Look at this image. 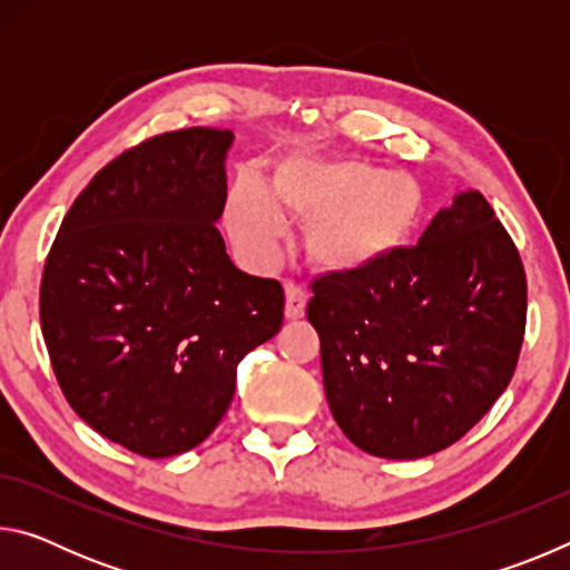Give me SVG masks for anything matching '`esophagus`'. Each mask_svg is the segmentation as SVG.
Returning a JSON list of instances; mask_svg holds the SVG:
<instances>
[{"label": "esophagus", "instance_id": "obj_1", "mask_svg": "<svg viewBox=\"0 0 570 570\" xmlns=\"http://www.w3.org/2000/svg\"><path fill=\"white\" fill-rule=\"evenodd\" d=\"M306 302H308V296H306L302 286L286 284V320L288 322L302 320L304 312H306Z\"/></svg>", "mask_w": 570, "mask_h": 570}]
</instances>
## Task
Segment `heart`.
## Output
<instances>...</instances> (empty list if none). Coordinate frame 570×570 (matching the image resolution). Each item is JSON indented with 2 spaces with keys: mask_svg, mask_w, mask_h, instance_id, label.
<instances>
[{
  "mask_svg": "<svg viewBox=\"0 0 570 570\" xmlns=\"http://www.w3.org/2000/svg\"><path fill=\"white\" fill-rule=\"evenodd\" d=\"M282 210L308 220L306 250L334 274H360L390 262L417 236L422 188L410 176L362 163L294 160L276 170L272 196L238 180L228 196V228L240 246L266 254L282 234Z\"/></svg>",
  "mask_w": 570,
  "mask_h": 570,
  "instance_id": "obj_1",
  "label": "heart"
}]
</instances>
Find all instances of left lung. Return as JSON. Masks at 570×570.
<instances>
[{"mask_svg":"<svg viewBox=\"0 0 570 570\" xmlns=\"http://www.w3.org/2000/svg\"><path fill=\"white\" fill-rule=\"evenodd\" d=\"M324 392L336 424L377 458L458 442L513 380L525 334L520 254L485 196L462 193L420 244L312 284Z\"/></svg>","mask_w":570,"mask_h":570,"instance_id":"8db88e82","label":"left lung"}]
</instances>
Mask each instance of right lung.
Listing matches in <instances>:
<instances>
[{
  "label": "right lung",
  "mask_w": 570,
  "mask_h": 570,
  "mask_svg": "<svg viewBox=\"0 0 570 570\" xmlns=\"http://www.w3.org/2000/svg\"><path fill=\"white\" fill-rule=\"evenodd\" d=\"M228 130L153 135L98 170L62 218L40 284L57 384L80 417L142 458L204 442L236 366L282 330L284 288L230 264Z\"/></svg>",
  "instance_id": "add662e5"
}]
</instances>
